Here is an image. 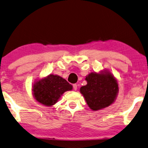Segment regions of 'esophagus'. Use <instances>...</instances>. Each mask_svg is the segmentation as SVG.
I'll use <instances>...</instances> for the list:
<instances>
[{"label":"esophagus","mask_w":148,"mask_h":148,"mask_svg":"<svg viewBox=\"0 0 148 148\" xmlns=\"http://www.w3.org/2000/svg\"><path fill=\"white\" fill-rule=\"evenodd\" d=\"M73 88H74V90H77V88H78V85L76 84H73Z\"/></svg>","instance_id":"34e87169"}]
</instances>
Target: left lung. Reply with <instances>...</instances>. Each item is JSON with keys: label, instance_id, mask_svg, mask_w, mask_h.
Wrapping results in <instances>:
<instances>
[{"label": "left lung", "instance_id": "left-lung-1", "mask_svg": "<svg viewBox=\"0 0 148 148\" xmlns=\"http://www.w3.org/2000/svg\"><path fill=\"white\" fill-rule=\"evenodd\" d=\"M85 80L87 84L81 86L80 92L92 111L107 108L115 101L119 93V83L109 70L90 72Z\"/></svg>", "mask_w": 148, "mask_h": 148}]
</instances>
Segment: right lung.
I'll use <instances>...</instances> for the list:
<instances>
[{
	"label": "right lung",
	"instance_id": "right-lung-1",
	"mask_svg": "<svg viewBox=\"0 0 148 148\" xmlns=\"http://www.w3.org/2000/svg\"><path fill=\"white\" fill-rule=\"evenodd\" d=\"M71 90L72 86L66 79L58 75L49 74L36 80L33 84L32 91L37 101L51 107L58 101L65 92Z\"/></svg>",
	"mask_w": 148,
	"mask_h": 148
}]
</instances>
